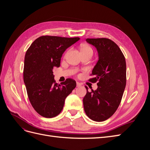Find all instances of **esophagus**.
I'll return each instance as SVG.
<instances>
[{
    "mask_svg": "<svg viewBox=\"0 0 150 150\" xmlns=\"http://www.w3.org/2000/svg\"><path fill=\"white\" fill-rule=\"evenodd\" d=\"M76 86H77V87H80V86H81V84L79 82H77L76 83Z\"/></svg>",
    "mask_w": 150,
    "mask_h": 150,
    "instance_id": "1",
    "label": "esophagus"
}]
</instances>
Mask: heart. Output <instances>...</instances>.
Returning <instances> with one entry per match:
<instances>
[{
	"mask_svg": "<svg viewBox=\"0 0 150 150\" xmlns=\"http://www.w3.org/2000/svg\"><path fill=\"white\" fill-rule=\"evenodd\" d=\"M81 53H83V52L93 53L92 48L90 46H88V45H83V46L81 47Z\"/></svg>",
	"mask_w": 150,
	"mask_h": 150,
	"instance_id": "b5f03b06",
	"label": "heart"
}]
</instances>
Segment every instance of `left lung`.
I'll list each match as a JSON object with an SVG mask.
<instances>
[{"label": "left lung", "mask_w": 150, "mask_h": 150, "mask_svg": "<svg viewBox=\"0 0 150 150\" xmlns=\"http://www.w3.org/2000/svg\"><path fill=\"white\" fill-rule=\"evenodd\" d=\"M97 49L99 59L92 71L91 83L98 81L83 98L84 111L91 120L104 121L114 114L121 103L126 83L125 57L117 45L107 38L86 39Z\"/></svg>", "instance_id": "1"}]
</instances>
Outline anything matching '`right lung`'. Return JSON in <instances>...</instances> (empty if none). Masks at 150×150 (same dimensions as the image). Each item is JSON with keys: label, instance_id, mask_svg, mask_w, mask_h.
Returning a JSON list of instances; mask_svg holds the SVG:
<instances>
[{"label": "right lung", "instance_id": "right-lung-1", "mask_svg": "<svg viewBox=\"0 0 150 150\" xmlns=\"http://www.w3.org/2000/svg\"><path fill=\"white\" fill-rule=\"evenodd\" d=\"M79 38L43 35L36 39L27 51L24 59V81L30 104L40 116L48 118L57 116L65 99L76 86L67 79L61 85L54 80L53 69L60 66L62 54Z\"/></svg>", "mask_w": 150, "mask_h": 150}]
</instances>
